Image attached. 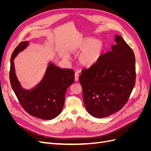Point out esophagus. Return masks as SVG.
<instances>
[{
	"label": "esophagus",
	"instance_id": "1",
	"mask_svg": "<svg viewBox=\"0 0 151 151\" xmlns=\"http://www.w3.org/2000/svg\"><path fill=\"white\" fill-rule=\"evenodd\" d=\"M79 75L77 72H76L75 74V81H77L79 80Z\"/></svg>",
	"mask_w": 151,
	"mask_h": 151
}]
</instances>
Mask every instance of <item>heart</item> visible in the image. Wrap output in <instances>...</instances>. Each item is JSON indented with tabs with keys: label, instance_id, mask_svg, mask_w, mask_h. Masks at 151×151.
<instances>
[{
	"label": "heart",
	"instance_id": "1",
	"mask_svg": "<svg viewBox=\"0 0 151 151\" xmlns=\"http://www.w3.org/2000/svg\"><path fill=\"white\" fill-rule=\"evenodd\" d=\"M75 52H81L79 62L81 65L90 67L96 63L102 57L104 44L101 40L91 37L82 39L76 47Z\"/></svg>",
	"mask_w": 151,
	"mask_h": 151
}]
</instances>
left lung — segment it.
<instances>
[{"instance_id": "1", "label": "left lung", "mask_w": 151, "mask_h": 151, "mask_svg": "<svg viewBox=\"0 0 151 151\" xmlns=\"http://www.w3.org/2000/svg\"><path fill=\"white\" fill-rule=\"evenodd\" d=\"M94 65L82 70L79 82L87 111L95 118L111 115L124 106L135 84V58L121 36Z\"/></svg>"}]
</instances>
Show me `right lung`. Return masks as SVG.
Returning <instances> with one entry per match:
<instances>
[{"label":"right lung","instance_id":"right-lung-1","mask_svg":"<svg viewBox=\"0 0 151 151\" xmlns=\"http://www.w3.org/2000/svg\"><path fill=\"white\" fill-rule=\"evenodd\" d=\"M28 45V41L21 42L12 54L9 72L11 87L27 113L40 119L52 120L62 111L66 91L74 83L75 72L72 69L61 68L50 62L40 83L30 90L22 88L16 76L14 60Z\"/></svg>","mask_w":151,"mask_h":151}]
</instances>
